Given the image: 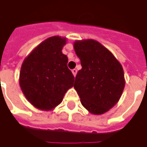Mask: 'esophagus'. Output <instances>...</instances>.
<instances>
[{
	"mask_svg": "<svg viewBox=\"0 0 147 147\" xmlns=\"http://www.w3.org/2000/svg\"><path fill=\"white\" fill-rule=\"evenodd\" d=\"M77 72H78V70H77L76 69H72V73H73V74H74V77L76 76Z\"/></svg>",
	"mask_w": 147,
	"mask_h": 147,
	"instance_id": "1",
	"label": "esophagus"
}]
</instances>
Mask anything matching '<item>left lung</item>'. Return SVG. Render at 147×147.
<instances>
[{
  "mask_svg": "<svg viewBox=\"0 0 147 147\" xmlns=\"http://www.w3.org/2000/svg\"><path fill=\"white\" fill-rule=\"evenodd\" d=\"M74 48L82 69L78 72L74 88L84 108L93 115H102L114 107L125 86L121 64L97 41H75Z\"/></svg>",
  "mask_w": 147,
  "mask_h": 147,
  "instance_id": "1",
  "label": "left lung"
}]
</instances>
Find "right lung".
<instances>
[{
  "label": "right lung",
  "mask_w": 147,
  "mask_h": 147,
  "mask_svg": "<svg viewBox=\"0 0 147 147\" xmlns=\"http://www.w3.org/2000/svg\"><path fill=\"white\" fill-rule=\"evenodd\" d=\"M67 38L51 37L26 57L20 69V86L26 99L37 109L53 110L74 86V77L62 53Z\"/></svg>",
  "instance_id": "add662e5"
}]
</instances>
